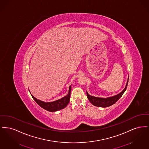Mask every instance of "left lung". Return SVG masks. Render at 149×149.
I'll return each mask as SVG.
<instances>
[{"mask_svg":"<svg viewBox=\"0 0 149 149\" xmlns=\"http://www.w3.org/2000/svg\"><path fill=\"white\" fill-rule=\"evenodd\" d=\"M128 79L125 88L123 90L122 92H120V94L114 95L113 97H109L107 98H97L95 97H93L90 95L88 93L86 92V95L87 97L90 101V102L93 105L95 106L99 107H107L111 106L114 104L118 99L120 98L123 95V94L125 92L126 90L127 86L128 85Z\"/></svg>","mask_w":149,"mask_h":149,"instance_id":"left-lung-1","label":"left lung"}]
</instances>
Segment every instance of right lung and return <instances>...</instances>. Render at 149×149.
Returning <instances> with one entry per match:
<instances>
[{"label":"right lung","instance_id":"1","mask_svg":"<svg viewBox=\"0 0 149 149\" xmlns=\"http://www.w3.org/2000/svg\"><path fill=\"white\" fill-rule=\"evenodd\" d=\"M70 93H71V86H69V93L66 96L64 97L61 99L57 100L56 101H54L52 102H47V103L36 99L32 94L31 95L36 102L41 107L50 112H55L57 111L60 110L61 109H63L68 104L70 101Z\"/></svg>","mask_w":149,"mask_h":149}]
</instances>
